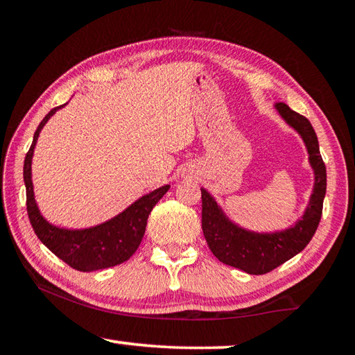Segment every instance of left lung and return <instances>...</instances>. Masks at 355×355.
I'll return each instance as SVG.
<instances>
[{
	"label": "left lung",
	"instance_id": "left-lung-1",
	"mask_svg": "<svg viewBox=\"0 0 355 355\" xmlns=\"http://www.w3.org/2000/svg\"><path fill=\"white\" fill-rule=\"evenodd\" d=\"M279 116L297 131L309 152L315 183L309 205L291 227L279 232H252L233 222L209 192L202 188V230L208 248L219 261L254 275L266 274L305 249L313 238L322 214L326 197V166L320 153V144L309 119L290 110L285 103H275Z\"/></svg>",
	"mask_w": 355,
	"mask_h": 355
}]
</instances>
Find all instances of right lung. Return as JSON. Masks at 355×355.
I'll list each match as a JSON object with an SVG mask.
<instances>
[{"label": "right lung", "mask_w": 355, "mask_h": 355, "mask_svg": "<svg viewBox=\"0 0 355 355\" xmlns=\"http://www.w3.org/2000/svg\"><path fill=\"white\" fill-rule=\"evenodd\" d=\"M65 105L53 107L46 114L35 130L33 144L26 153L25 164H23V180H25L26 186V208L34 233L53 254L78 271L92 272L97 269L117 266L135 254L142 241L144 233H146L150 211L161 200V197L169 191L171 184H164L142 196L141 199L131 203L128 208H125L122 213L114 216L110 220L101 222L98 225L80 228V230L75 228L73 230V228H62L50 224L42 216L37 202H35L31 164L35 144H37L42 128L45 127V123L53 114H56V111Z\"/></svg>", "instance_id": "obj_1"}]
</instances>
